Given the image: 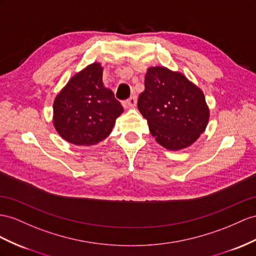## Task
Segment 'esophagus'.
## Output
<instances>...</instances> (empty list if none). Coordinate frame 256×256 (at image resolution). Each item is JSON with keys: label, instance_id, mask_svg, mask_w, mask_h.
Segmentation results:
<instances>
[{"label": "esophagus", "instance_id": "esophagus-1", "mask_svg": "<svg viewBox=\"0 0 256 256\" xmlns=\"http://www.w3.org/2000/svg\"><path fill=\"white\" fill-rule=\"evenodd\" d=\"M136 102H137L136 96H130L128 100H126L123 102V106L126 108H134L136 106Z\"/></svg>", "mask_w": 256, "mask_h": 256}]
</instances>
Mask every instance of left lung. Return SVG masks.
Returning <instances> with one entry per match:
<instances>
[{"instance_id":"1","label":"left lung","mask_w":256,"mask_h":256,"mask_svg":"<svg viewBox=\"0 0 256 256\" xmlns=\"http://www.w3.org/2000/svg\"><path fill=\"white\" fill-rule=\"evenodd\" d=\"M137 107L156 142L172 152L192 145L210 119L202 90L182 72L163 66L147 69Z\"/></svg>"}]
</instances>
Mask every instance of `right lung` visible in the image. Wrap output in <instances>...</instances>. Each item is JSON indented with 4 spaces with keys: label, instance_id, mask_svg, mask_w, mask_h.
Segmentation results:
<instances>
[{
    "label": "right lung",
    "instance_id": "1",
    "mask_svg": "<svg viewBox=\"0 0 256 256\" xmlns=\"http://www.w3.org/2000/svg\"><path fill=\"white\" fill-rule=\"evenodd\" d=\"M104 67L93 62L72 76L55 97L53 126L62 140L93 146L110 135L123 107L102 83Z\"/></svg>",
    "mask_w": 256,
    "mask_h": 256
}]
</instances>
